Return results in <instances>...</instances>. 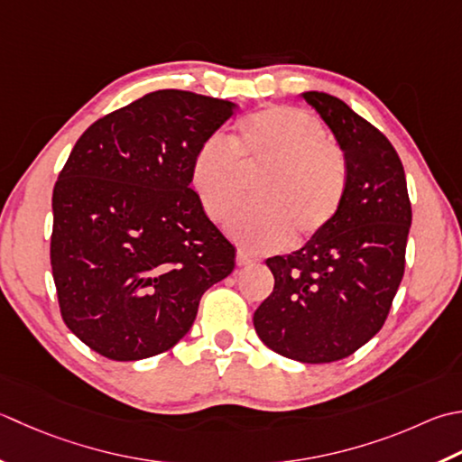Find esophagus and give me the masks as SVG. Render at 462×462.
Here are the masks:
<instances>
[{"mask_svg": "<svg viewBox=\"0 0 462 462\" xmlns=\"http://www.w3.org/2000/svg\"><path fill=\"white\" fill-rule=\"evenodd\" d=\"M254 256H250L248 252H244V250H238V254H236V264L238 266H250V264H254Z\"/></svg>", "mask_w": 462, "mask_h": 462, "instance_id": "esophagus-1", "label": "esophagus"}]
</instances>
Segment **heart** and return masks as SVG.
I'll list each match as a JSON object with an SVG mask.
<instances>
[{
	"instance_id": "obj_1",
	"label": "heart",
	"mask_w": 462,
	"mask_h": 462,
	"mask_svg": "<svg viewBox=\"0 0 462 462\" xmlns=\"http://www.w3.org/2000/svg\"><path fill=\"white\" fill-rule=\"evenodd\" d=\"M327 140L310 114L266 107L238 125L234 148L220 138L200 143L189 184L208 218L222 222L246 198V178L264 176L256 206L238 212L226 230L252 252L282 248L291 240L306 244L334 224L348 189L345 153Z\"/></svg>"
}]
</instances>
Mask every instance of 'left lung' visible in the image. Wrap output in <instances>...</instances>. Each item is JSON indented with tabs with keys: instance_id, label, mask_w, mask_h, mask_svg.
I'll return each instance as SVG.
<instances>
[{
	"instance_id": "1",
	"label": "left lung",
	"mask_w": 462,
	"mask_h": 462,
	"mask_svg": "<svg viewBox=\"0 0 462 462\" xmlns=\"http://www.w3.org/2000/svg\"><path fill=\"white\" fill-rule=\"evenodd\" d=\"M302 97L348 166L340 214L300 250L273 256L274 291L254 312L260 340L298 363L346 358L383 328L404 274L412 210L404 168L386 135L324 92Z\"/></svg>"
}]
</instances>
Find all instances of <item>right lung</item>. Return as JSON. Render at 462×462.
Masks as SVG:
<instances>
[{"instance_id": "add662e5", "label": "right lung", "mask_w": 462, "mask_h": 462, "mask_svg": "<svg viewBox=\"0 0 462 462\" xmlns=\"http://www.w3.org/2000/svg\"><path fill=\"white\" fill-rule=\"evenodd\" d=\"M236 110L158 89L81 134L53 186L51 274L61 319L110 360L156 356L192 328L234 250L189 188V164Z\"/></svg>"}]
</instances>
